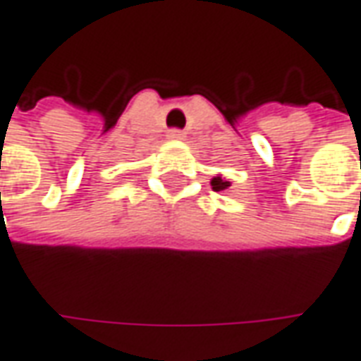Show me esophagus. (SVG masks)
I'll return each instance as SVG.
<instances>
[{"mask_svg": "<svg viewBox=\"0 0 361 361\" xmlns=\"http://www.w3.org/2000/svg\"><path fill=\"white\" fill-rule=\"evenodd\" d=\"M167 137H169V139H173V141H178V139H183L185 133H183L181 129H169V131H167Z\"/></svg>", "mask_w": 361, "mask_h": 361, "instance_id": "obj_1", "label": "esophagus"}]
</instances>
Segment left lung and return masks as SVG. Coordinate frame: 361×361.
Masks as SVG:
<instances>
[{
	"mask_svg": "<svg viewBox=\"0 0 361 361\" xmlns=\"http://www.w3.org/2000/svg\"><path fill=\"white\" fill-rule=\"evenodd\" d=\"M228 185H230V181L222 180V178H214L212 180V190L214 192H222V190H226Z\"/></svg>",
	"mask_w": 361,
	"mask_h": 361,
	"instance_id": "left-lung-1",
	"label": "left lung"
}]
</instances>
